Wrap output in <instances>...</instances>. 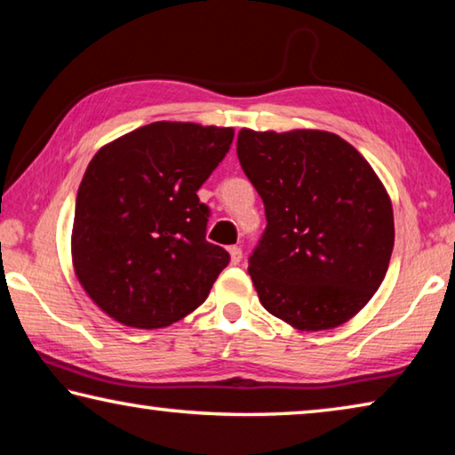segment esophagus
<instances>
[{
	"instance_id": "1",
	"label": "esophagus",
	"mask_w": 455,
	"mask_h": 455,
	"mask_svg": "<svg viewBox=\"0 0 455 455\" xmlns=\"http://www.w3.org/2000/svg\"><path fill=\"white\" fill-rule=\"evenodd\" d=\"M228 255H230V263L238 265V263H241V259H243V249H241V246H230Z\"/></svg>"
}]
</instances>
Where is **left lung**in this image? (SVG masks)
I'll return each mask as SVG.
<instances>
[{
	"mask_svg": "<svg viewBox=\"0 0 455 455\" xmlns=\"http://www.w3.org/2000/svg\"><path fill=\"white\" fill-rule=\"evenodd\" d=\"M236 154L265 204L267 228L249 259L265 309L299 331L355 317L379 289L395 238L371 164L325 130L243 128Z\"/></svg>",
	"mask_w": 455,
	"mask_h": 455,
	"instance_id": "obj_1",
	"label": "left lung"
}]
</instances>
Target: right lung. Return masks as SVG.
I'll use <instances>...</instances> for the list:
<instances>
[{
	"label": "right lung",
	"instance_id": "1",
	"mask_svg": "<svg viewBox=\"0 0 455 455\" xmlns=\"http://www.w3.org/2000/svg\"><path fill=\"white\" fill-rule=\"evenodd\" d=\"M235 130L152 122L102 146L76 196L72 263L108 317L160 329L204 303L228 252L206 241L209 206L196 190Z\"/></svg>",
	"mask_w": 455,
	"mask_h": 455
}]
</instances>
